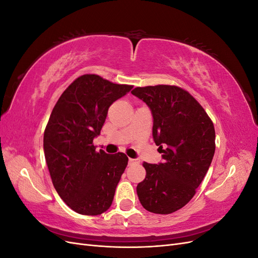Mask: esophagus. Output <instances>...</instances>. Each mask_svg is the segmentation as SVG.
<instances>
[{"label":"esophagus","instance_id":"obj_1","mask_svg":"<svg viewBox=\"0 0 258 258\" xmlns=\"http://www.w3.org/2000/svg\"><path fill=\"white\" fill-rule=\"evenodd\" d=\"M135 163H139V161L137 159L129 158V165H135Z\"/></svg>","mask_w":258,"mask_h":258}]
</instances>
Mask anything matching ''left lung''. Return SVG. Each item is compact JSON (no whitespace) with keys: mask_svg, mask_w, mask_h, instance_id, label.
Wrapping results in <instances>:
<instances>
[{"mask_svg":"<svg viewBox=\"0 0 258 258\" xmlns=\"http://www.w3.org/2000/svg\"><path fill=\"white\" fill-rule=\"evenodd\" d=\"M151 108L153 138L162 162H143L146 176L137 186L143 208L170 214L188 204L206 176L215 152V130L205 108L177 86L157 85L131 91Z\"/></svg>","mask_w":258,"mask_h":258,"instance_id":"left-lung-1","label":"left lung"}]
</instances>
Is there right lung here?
<instances>
[{
	"label": "right lung",
	"mask_w": 258,
	"mask_h": 258,
	"mask_svg": "<svg viewBox=\"0 0 258 258\" xmlns=\"http://www.w3.org/2000/svg\"><path fill=\"white\" fill-rule=\"evenodd\" d=\"M134 86L82 75L60 96L44 132V153L54 189L76 213L98 215L111 207L128 165L123 153L96 151L108 107Z\"/></svg>",
	"instance_id": "right-lung-1"
}]
</instances>
